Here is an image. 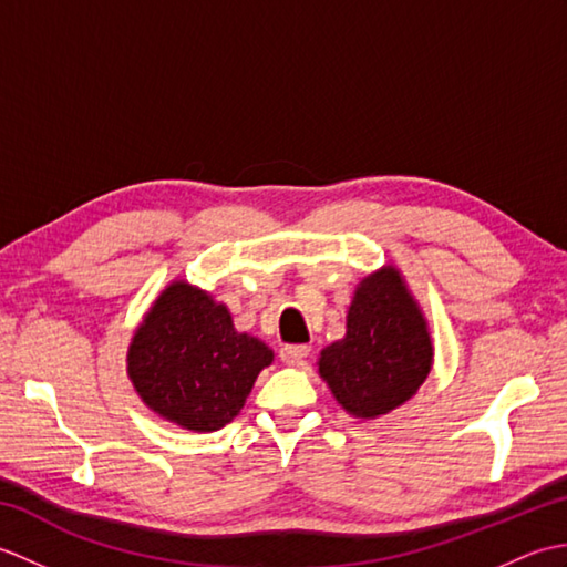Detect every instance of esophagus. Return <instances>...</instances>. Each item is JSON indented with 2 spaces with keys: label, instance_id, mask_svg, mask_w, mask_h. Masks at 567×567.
<instances>
[{
  "label": "esophagus",
  "instance_id": "34e87169",
  "mask_svg": "<svg viewBox=\"0 0 567 567\" xmlns=\"http://www.w3.org/2000/svg\"><path fill=\"white\" fill-rule=\"evenodd\" d=\"M311 348L309 346H285L280 351L282 363L287 365H305V360L309 358Z\"/></svg>",
  "mask_w": 567,
  "mask_h": 567
}]
</instances>
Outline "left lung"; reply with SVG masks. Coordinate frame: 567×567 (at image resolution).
<instances>
[{
  "mask_svg": "<svg viewBox=\"0 0 567 567\" xmlns=\"http://www.w3.org/2000/svg\"><path fill=\"white\" fill-rule=\"evenodd\" d=\"M319 375L348 414L378 419L412 400L433 365L429 321L394 265L358 282L346 336L321 351Z\"/></svg>",
  "mask_w": 567,
  "mask_h": 567,
  "instance_id": "8db88e82",
  "label": "left lung"
}]
</instances>
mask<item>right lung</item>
Here are the masks:
<instances>
[{
  "label": "right lung",
  "mask_w": 567,
  "mask_h": 567,
  "mask_svg": "<svg viewBox=\"0 0 567 567\" xmlns=\"http://www.w3.org/2000/svg\"><path fill=\"white\" fill-rule=\"evenodd\" d=\"M272 348L236 331L226 305L185 280L155 297L131 336L126 372L141 402L179 429L209 433L244 409Z\"/></svg>",
  "instance_id": "obj_1"
}]
</instances>
